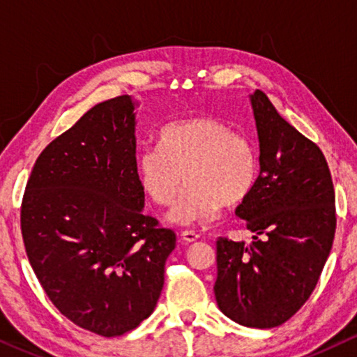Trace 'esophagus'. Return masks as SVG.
Segmentation results:
<instances>
[{
  "mask_svg": "<svg viewBox=\"0 0 357 357\" xmlns=\"http://www.w3.org/2000/svg\"><path fill=\"white\" fill-rule=\"evenodd\" d=\"M180 237H182V241L187 242V243L197 242L198 238H199V236L195 231H183L182 234H180Z\"/></svg>",
  "mask_w": 357,
  "mask_h": 357,
  "instance_id": "34e87169",
  "label": "esophagus"
}]
</instances>
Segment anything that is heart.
<instances>
[{"label":"heart","mask_w":357,"mask_h":357,"mask_svg":"<svg viewBox=\"0 0 357 357\" xmlns=\"http://www.w3.org/2000/svg\"><path fill=\"white\" fill-rule=\"evenodd\" d=\"M159 148L141 151L136 175L144 193L160 206L174 202L185 178L188 187L167 214L178 226L214 221L222 204H241L257 182L250 141L219 120L198 116L165 126Z\"/></svg>","instance_id":"heart-1"}]
</instances>
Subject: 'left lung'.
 Masks as SVG:
<instances>
[{
    "label": "left lung",
    "instance_id": "obj_1",
    "mask_svg": "<svg viewBox=\"0 0 357 357\" xmlns=\"http://www.w3.org/2000/svg\"><path fill=\"white\" fill-rule=\"evenodd\" d=\"M250 104L260 170L236 214L253 242L218 238L214 296L231 320L273 328L315 289L333 245L335 190L319 146L287 123L261 91L250 94Z\"/></svg>",
    "mask_w": 357,
    "mask_h": 357
}]
</instances>
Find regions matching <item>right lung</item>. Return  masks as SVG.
Masks as SVG:
<instances>
[{
  "label": "right lung",
  "instance_id": "1",
  "mask_svg": "<svg viewBox=\"0 0 357 357\" xmlns=\"http://www.w3.org/2000/svg\"><path fill=\"white\" fill-rule=\"evenodd\" d=\"M120 96L86 112L38 155L21 208L37 280L81 328L119 336L153 314L175 234L144 214L136 109Z\"/></svg>",
  "mask_w": 357,
  "mask_h": 357
}]
</instances>
